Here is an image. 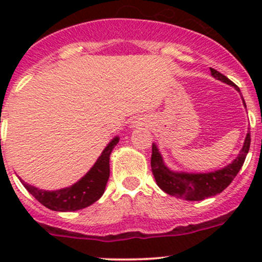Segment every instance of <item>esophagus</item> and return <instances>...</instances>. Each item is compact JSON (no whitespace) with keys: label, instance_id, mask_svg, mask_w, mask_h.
Listing matches in <instances>:
<instances>
[{"label":"esophagus","instance_id":"34e87169","mask_svg":"<svg viewBox=\"0 0 262 262\" xmlns=\"http://www.w3.org/2000/svg\"><path fill=\"white\" fill-rule=\"evenodd\" d=\"M136 123H137V125H138V124H141V121H136Z\"/></svg>","mask_w":262,"mask_h":262}]
</instances>
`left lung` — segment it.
Segmentation results:
<instances>
[{"label":"left lung","mask_w":262,"mask_h":262,"mask_svg":"<svg viewBox=\"0 0 262 262\" xmlns=\"http://www.w3.org/2000/svg\"><path fill=\"white\" fill-rule=\"evenodd\" d=\"M212 76L216 80L224 82L227 84L233 86L237 91L239 89L231 80L222 75L221 72L210 68ZM245 104V101H244ZM246 106V104H245ZM251 143V134L247 133L245 139V143L242 149L239 150V155L237 156L236 160L228 166H226L222 170H216L214 172L208 173H186V172H173L170 168L166 167L163 163L162 156L158 152V148L155 143L152 144V157H150V167H152V173L155 176L156 182L158 186L167 192L168 195L180 198V199L196 200L207 199V198L214 196L216 194H221L232 181L236 178L238 171L241 170L244 165L246 156H247L248 149H250Z\"/></svg>","instance_id":"1"}]
</instances>
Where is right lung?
Segmentation results:
<instances>
[{"instance_id":"add662e5","label":"right lung","mask_w":262,"mask_h":262,"mask_svg":"<svg viewBox=\"0 0 262 262\" xmlns=\"http://www.w3.org/2000/svg\"><path fill=\"white\" fill-rule=\"evenodd\" d=\"M118 142L119 137H115L102 150L101 156L97 158L96 163L92 166L91 170L72 186L55 190V191H48V190H40L38 187L31 186L21 179L20 181L39 203H41L50 210L75 212V210L83 209L97 202L104 194L105 186L110 176V155Z\"/></svg>"}]
</instances>
